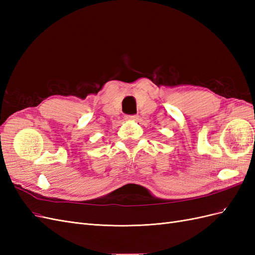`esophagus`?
<instances>
[{
	"label": "esophagus",
	"instance_id": "1",
	"mask_svg": "<svg viewBox=\"0 0 255 255\" xmlns=\"http://www.w3.org/2000/svg\"><path fill=\"white\" fill-rule=\"evenodd\" d=\"M137 119H138L137 115H128V116H126V120H128V121H135Z\"/></svg>",
	"mask_w": 255,
	"mask_h": 255
}]
</instances>
